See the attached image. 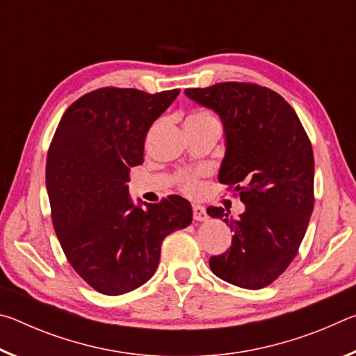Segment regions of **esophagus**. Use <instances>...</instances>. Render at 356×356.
Listing matches in <instances>:
<instances>
[{
    "label": "esophagus",
    "mask_w": 356,
    "mask_h": 356,
    "mask_svg": "<svg viewBox=\"0 0 356 356\" xmlns=\"http://www.w3.org/2000/svg\"><path fill=\"white\" fill-rule=\"evenodd\" d=\"M193 218L196 221H206L209 218L206 209L200 206V204H193Z\"/></svg>",
    "instance_id": "34e87169"
}]
</instances>
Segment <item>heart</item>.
I'll return each instance as SVG.
<instances>
[{"label": "heart", "instance_id": "1", "mask_svg": "<svg viewBox=\"0 0 356 356\" xmlns=\"http://www.w3.org/2000/svg\"><path fill=\"white\" fill-rule=\"evenodd\" d=\"M185 122H215L220 124L213 114H210L209 111H195L191 113L190 116H186ZM201 171H179L174 177V182H176L177 188L180 191H184L185 195H196L197 191L201 190V184H200V176Z\"/></svg>", "mask_w": 356, "mask_h": 356}]
</instances>
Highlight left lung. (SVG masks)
<instances>
[{
  "label": "left lung",
  "mask_w": 356,
  "mask_h": 356,
  "mask_svg": "<svg viewBox=\"0 0 356 356\" xmlns=\"http://www.w3.org/2000/svg\"><path fill=\"white\" fill-rule=\"evenodd\" d=\"M185 94L220 114L226 155L218 179L246 206L237 220L207 207L234 232L229 250L210 257V268L234 286L267 287L298 254L314 209L309 136L293 108L261 84L226 81Z\"/></svg>",
  "instance_id": "1"
}]
</instances>
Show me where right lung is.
<instances>
[{
  "label": "right lung",
  "instance_id": "1",
  "mask_svg": "<svg viewBox=\"0 0 356 356\" xmlns=\"http://www.w3.org/2000/svg\"><path fill=\"white\" fill-rule=\"evenodd\" d=\"M179 92L95 89L65 110L53 135L47 155L53 226L69 264L104 295L127 293L152 278L161 242L191 222L184 197L141 209L127 190L130 168L144 161L147 130Z\"/></svg>",
  "mask_w": 356,
  "mask_h": 356
}]
</instances>
